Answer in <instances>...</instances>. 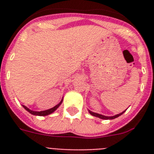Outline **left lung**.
Wrapping results in <instances>:
<instances>
[{"label": "left lung", "instance_id": "left-lung-1", "mask_svg": "<svg viewBox=\"0 0 154 154\" xmlns=\"http://www.w3.org/2000/svg\"><path fill=\"white\" fill-rule=\"evenodd\" d=\"M126 110V109H125ZM124 111V112H125ZM89 113L91 115H93V116H94V117H99V118H101V119H105V120H112V119H114V118H117V117H118L119 116H121V115L122 114V113H124V112H121V113H119V114H117L115 115V116H112V117H107V116H104V115H101V114H99V113H96V112H92V111H90V110H89Z\"/></svg>", "mask_w": 154, "mask_h": 154}]
</instances>
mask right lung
I'll list each match as a JSON object with an SVG mask.
<instances>
[{
  "label": "right lung",
  "mask_w": 154,
  "mask_h": 154,
  "mask_svg": "<svg viewBox=\"0 0 154 154\" xmlns=\"http://www.w3.org/2000/svg\"><path fill=\"white\" fill-rule=\"evenodd\" d=\"M62 101H63V99H61L60 102L59 103V104H57V105H56V106H54L53 108H51V109H49L45 110V111H40V112H37V111H32V110L29 109V108H27L26 106H25V105H23V107L25 108V109L27 110L28 112H30V113L32 115H36V116H47V115L51 114L52 112H54V111H55V110L57 109L59 106H60V104L62 103Z\"/></svg>",
  "instance_id": "1"
}]
</instances>
